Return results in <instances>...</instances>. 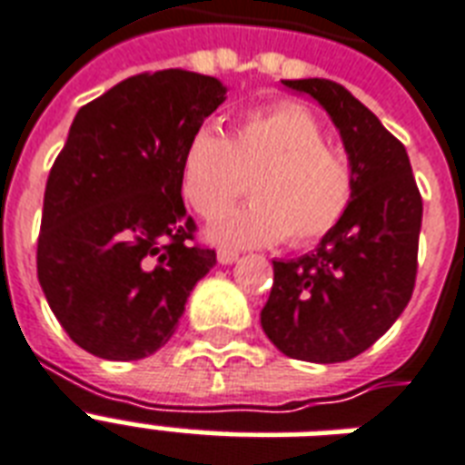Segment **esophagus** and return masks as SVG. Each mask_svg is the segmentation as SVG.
I'll return each instance as SVG.
<instances>
[{
	"mask_svg": "<svg viewBox=\"0 0 465 465\" xmlns=\"http://www.w3.org/2000/svg\"><path fill=\"white\" fill-rule=\"evenodd\" d=\"M217 261L222 262V265H232V262L239 261V253H236V251H232V248H219Z\"/></svg>",
	"mask_w": 465,
	"mask_h": 465,
	"instance_id": "esophagus-1",
	"label": "esophagus"
}]
</instances>
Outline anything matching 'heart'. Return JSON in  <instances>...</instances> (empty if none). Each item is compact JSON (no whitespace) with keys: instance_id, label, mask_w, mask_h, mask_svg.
Instances as JSON below:
<instances>
[{"instance_id":"heart-1","label":"heart","mask_w":465,"mask_h":465,"mask_svg":"<svg viewBox=\"0 0 465 465\" xmlns=\"http://www.w3.org/2000/svg\"><path fill=\"white\" fill-rule=\"evenodd\" d=\"M251 197L210 229L224 246H270L287 236L302 246L338 224L352 200V168L325 147L316 115L302 104H275L243 113L232 140L203 125L181 156V193L203 219H214L243 193Z\"/></svg>"}]
</instances>
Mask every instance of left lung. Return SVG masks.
<instances>
[{
  "label": "left lung",
  "instance_id": "1",
  "mask_svg": "<svg viewBox=\"0 0 465 465\" xmlns=\"http://www.w3.org/2000/svg\"><path fill=\"white\" fill-rule=\"evenodd\" d=\"M338 127L354 188L350 207L311 253L272 261L261 325L292 360L335 364L371 347L412 297L422 197L408 152L367 105L331 79H284Z\"/></svg>",
  "mask_w": 465,
  "mask_h": 465
}]
</instances>
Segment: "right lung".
I'll use <instances>...</instances> for the list:
<instances>
[{
	"label": "right lung",
	"instance_id": "obj_1",
	"mask_svg": "<svg viewBox=\"0 0 465 465\" xmlns=\"http://www.w3.org/2000/svg\"><path fill=\"white\" fill-rule=\"evenodd\" d=\"M214 76L161 69L79 108L47 175L38 282L54 318L101 360H144L175 332L217 262L181 197L190 134L224 104Z\"/></svg>",
	"mask_w": 465,
	"mask_h": 465
}]
</instances>
